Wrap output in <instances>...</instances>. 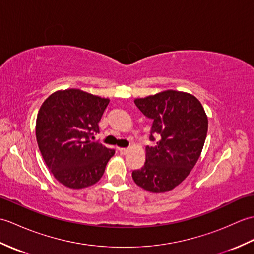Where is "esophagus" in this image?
I'll use <instances>...</instances> for the list:
<instances>
[{"label": "esophagus", "mask_w": 254, "mask_h": 254, "mask_svg": "<svg viewBox=\"0 0 254 254\" xmlns=\"http://www.w3.org/2000/svg\"><path fill=\"white\" fill-rule=\"evenodd\" d=\"M118 150H119V152H120V154H122V155H126V154H127V152H128V148L119 147V148H118Z\"/></svg>", "instance_id": "1"}]
</instances>
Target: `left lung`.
<instances>
[{
  "label": "left lung",
  "mask_w": 254,
  "mask_h": 254,
  "mask_svg": "<svg viewBox=\"0 0 254 254\" xmlns=\"http://www.w3.org/2000/svg\"><path fill=\"white\" fill-rule=\"evenodd\" d=\"M134 102L153 120L149 139L156 143L146 146V161L132 172L133 180L149 192L170 191L186 179L201 155L208 127L206 113L195 97L177 90Z\"/></svg>",
  "instance_id": "8db88e82"
}]
</instances>
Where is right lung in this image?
<instances>
[{
    "label": "right lung",
    "mask_w": 254,
    "mask_h": 254,
    "mask_svg": "<svg viewBox=\"0 0 254 254\" xmlns=\"http://www.w3.org/2000/svg\"><path fill=\"white\" fill-rule=\"evenodd\" d=\"M109 99L79 89L56 91L38 112L36 137L48 168L67 188L83 189L100 180L115 149L91 141Z\"/></svg>",
    "instance_id": "add662e5"
}]
</instances>
